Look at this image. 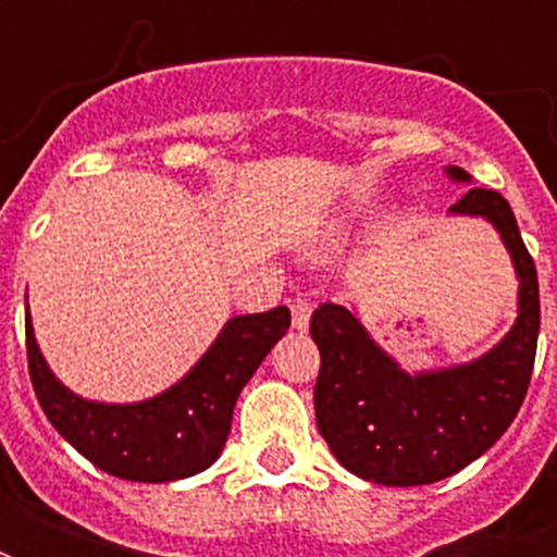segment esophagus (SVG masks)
<instances>
[{
	"mask_svg": "<svg viewBox=\"0 0 557 557\" xmlns=\"http://www.w3.org/2000/svg\"><path fill=\"white\" fill-rule=\"evenodd\" d=\"M309 318H312V304L306 297L292 300V323H295V330L304 332L309 326Z\"/></svg>",
	"mask_w": 557,
	"mask_h": 557,
	"instance_id": "34e87169",
	"label": "esophagus"
}]
</instances>
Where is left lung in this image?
I'll return each mask as SVG.
<instances>
[{"mask_svg": "<svg viewBox=\"0 0 557 557\" xmlns=\"http://www.w3.org/2000/svg\"><path fill=\"white\" fill-rule=\"evenodd\" d=\"M468 182V173L448 168ZM454 213L485 216L509 248L520 277V314L511 332L474 364L407 375L358 318L338 304L314 309L309 332L321 349L314 384L318 431L352 474L379 485H428L483 457L515 422L535 367L541 297L532 253L509 201L471 187Z\"/></svg>", "mask_w": 557, "mask_h": 557, "instance_id": "8db88e82", "label": "left lung"}]
</instances>
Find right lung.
<instances>
[{
    "label": "right lung",
    "mask_w": 557,
    "mask_h": 557,
    "mask_svg": "<svg viewBox=\"0 0 557 557\" xmlns=\"http://www.w3.org/2000/svg\"><path fill=\"white\" fill-rule=\"evenodd\" d=\"M288 323L286 306L234 318L176 387L138 405H98L74 396L51 375L25 314L30 384L48 422L100 471L135 483H170L216 462L236 396Z\"/></svg>",
    "instance_id": "obj_1"
}]
</instances>
